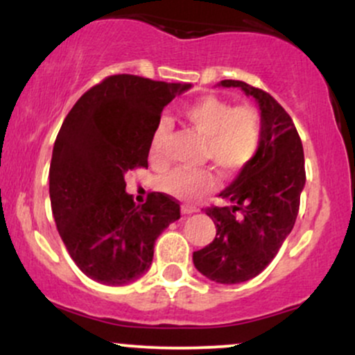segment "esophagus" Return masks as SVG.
Here are the masks:
<instances>
[{
  "instance_id": "1",
  "label": "esophagus",
  "mask_w": 355,
  "mask_h": 355,
  "mask_svg": "<svg viewBox=\"0 0 355 355\" xmlns=\"http://www.w3.org/2000/svg\"><path fill=\"white\" fill-rule=\"evenodd\" d=\"M180 210H182V214L189 215V214H195V211H198V207L197 205H191V203H182Z\"/></svg>"
}]
</instances>
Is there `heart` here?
Instances as JSON below:
<instances>
[{
	"instance_id": "obj_1",
	"label": "heart",
	"mask_w": 355,
	"mask_h": 355,
	"mask_svg": "<svg viewBox=\"0 0 355 355\" xmlns=\"http://www.w3.org/2000/svg\"><path fill=\"white\" fill-rule=\"evenodd\" d=\"M180 115L198 135L205 138V158L214 162L223 173H237L259 153L263 140V120L259 108L252 105H237L222 96L205 95L182 107ZM170 126L160 120L150 138L148 153L153 162L165 158ZM162 191L191 200L209 193L217 187V178L210 170L175 168L158 182Z\"/></svg>"
}]
</instances>
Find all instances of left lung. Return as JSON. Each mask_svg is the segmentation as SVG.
<instances>
[{
  "mask_svg": "<svg viewBox=\"0 0 355 355\" xmlns=\"http://www.w3.org/2000/svg\"><path fill=\"white\" fill-rule=\"evenodd\" d=\"M254 96L262 110L263 140L259 153L220 193L230 205L207 207L217 235L193 252V263L218 284L254 279L274 260L294 229L305 185L304 148L291 115L274 96L240 80H222Z\"/></svg>",
  "mask_w": 355,
  "mask_h": 355,
  "instance_id": "8db88e82",
  "label": "left lung"
}]
</instances>
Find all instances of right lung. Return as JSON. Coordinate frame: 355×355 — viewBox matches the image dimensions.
I'll list each match as a JSON object with an SVG mask.
<instances>
[{
  "instance_id": "obj_1",
  "label": "right lung",
  "mask_w": 355,
  "mask_h": 355,
  "mask_svg": "<svg viewBox=\"0 0 355 355\" xmlns=\"http://www.w3.org/2000/svg\"><path fill=\"white\" fill-rule=\"evenodd\" d=\"M190 85L112 75L73 105L53 146L50 198L56 229L89 279L123 285L148 270L153 245L180 218L173 197L152 191L137 205L125 173L148 166L162 110Z\"/></svg>"
}]
</instances>
